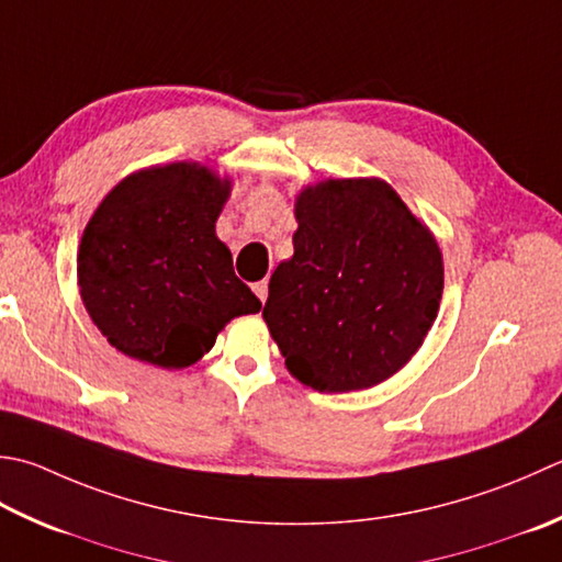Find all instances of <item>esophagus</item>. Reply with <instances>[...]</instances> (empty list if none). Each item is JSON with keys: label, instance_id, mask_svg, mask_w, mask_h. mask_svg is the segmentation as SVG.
<instances>
[{"label": "esophagus", "instance_id": "34e87169", "mask_svg": "<svg viewBox=\"0 0 562 562\" xmlns=\"http://www.w3.org/2000/svg\"><path fill=\"white\" fill-rule=\"evenodd\" d=\"M252 292H256L258 300L266 304V300H268V280H260V282L252 284Z\"/></svg>", "mask_w": 562, "mask_h": 562}]
</instances>
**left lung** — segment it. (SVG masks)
I'll return each mask as SVG.
<instances>
[{
    "label": "left lung",
    "instance_id": "obj_1",
    "mask_svg": "<svg viewBox=\"0 0 562 562\" xmlns=\"http://www.w3.org/2000/svg\"><path fill=\"white\" fill-rule=\"evenodd\" d=\"M294 256L272 272L262 318L292 375L316 392L394 375L431 328L443 260L382 180H328L296 200Z\"/></svg>",
    "mask_w": 562,
    "mask_h": 562
}]
</instances>
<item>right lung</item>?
Masks as SVG:
<instances>
[{"instance_id": "add662e5", "label": "right lung", "mask_w": 562, "mask_h": 562, "mask_svg": "<svg viewBox=\"0 0 562 562\" xmlns=\"http://www.w3.org/2000/svg\"><path fill=\"white\" fill-rule=\"evenodd\" d=\"M228 190L196 162H172L131 175L99 204L77 280L85 310L124 356L187 368L231 318L260 312L214 234Z\"/></svg>"}]
</instances>
